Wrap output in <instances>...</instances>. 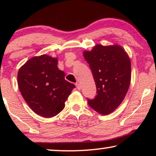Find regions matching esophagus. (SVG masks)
<instances>
[{"label": "esophagus", "instance_id": "1", "mask_svg": "<svg viewBox=\"0 0 156 156\" xmlns=\"http://www.w3.org/2000/svg\"><path fill=\"white\" fill-rule=\"evenodd\" d=\"M75 85H76V89H77L78 90H80V89H81V86H80V84H79V83H76Z\"/></svg>", "mask_w": 156, "mask_h": 156}]
</instances>
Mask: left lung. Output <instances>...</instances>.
Wrapping results in <instances>:
<instances>
[{
  "label": "left lung",
  "mask_w": 156,
  "mask_h": 156,
  "mask_svg": "<svg viewBox=\"0 0 156 156\" xmlns=\"http://www.w3.org/2000/svg\"><path fill=\"white\" fill-rule=\"evenodd\" d=\"M97 87L93 99L87 98L91 108L101 114L114 112L129 90L131 76V61L125 50L119 45L97 44L91 51H85Z\"/></svg>",
  "instance_id": "left-lung-1"
}]
</instances>
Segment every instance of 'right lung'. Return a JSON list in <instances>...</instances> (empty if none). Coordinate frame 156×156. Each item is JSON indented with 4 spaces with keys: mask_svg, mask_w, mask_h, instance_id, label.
Returning <instances> with one entry per match:
<instances>
[{
    "mask_svg": "<svg viewBox=\"0 0 156 156\" xmlns=\"http://www.w3.org/2000/svg\"><path fill=\"white\" fill-rule=\"evenodd\" d=\"M57 59L42 55L30 59L20 67L18 84L23 99L32 110L45 118L56 116L75 86L65 80Z\"/></svg>",
    "mask_w": 156,
    "mask_h": 156,
    "instance_id": "1",
    "label": "right lung"
}]
</instances>
